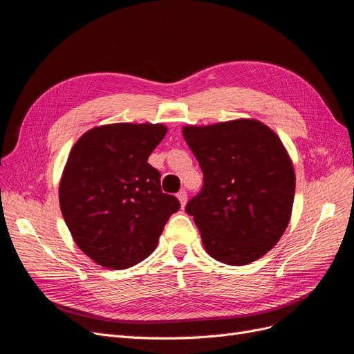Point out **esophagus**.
Wrapping results in <instances>:
<instances>
[{
    "mask_svg": "<svg viewBox=\"0 0 354 354\" xmlns=\"http://www.w3.org/2000/svg\"><path fill=\"white\" fill-rule=\"evenodd\" d=\"M177 198H178V201H180V205L185 207L186 202H187V194H186V190H180L178 194H177Z\"/></svg>",
    "mask_w": 354,
    "mask_h": 354,
    "instance_id": "obj_1",
    "label": "esophagus"
}]
</instances>
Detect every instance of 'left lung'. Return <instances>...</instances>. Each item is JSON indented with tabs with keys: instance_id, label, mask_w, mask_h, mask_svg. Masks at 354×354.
<instances>
[{
	"instance_id": "obj_1",
	"label": "left lung",
	"mask_w": 354,
	"mask_h": 354,
	"mask_svg": "<svg viewBox=\"0 0 354 354\" xmlns=\"http://www.w3.org/2000/svg\"><path fill=\"white\" fill-rule=\"evenodd\" d=\"M183 137L203 173L201 192L186 205L203 248L230 266L261 259L292 212L295 174L281 138L255 120L187 125Z\"/></svg>"
}]
</instances>
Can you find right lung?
I'll use <instances>...</instances> for the list:
<instances>
[{
	"label": "right lung",
	"instance_id": "right-lung-1",
	"mask_svg": "<svg viewBox=\"0 0 354 354\" xmlns=\"http://www.w3.org/2000/svg\"><path fill=\"white\" fill-rule=\"evenodd\" d=\"M165 134L162 124H109L73 145L59 186L60 209L75 243L99 266L121 270L147 259L180 209L147 162Z\"/></svg>",
	"mask_w": 354,
	"mask_h": 354
}]
</instances>
